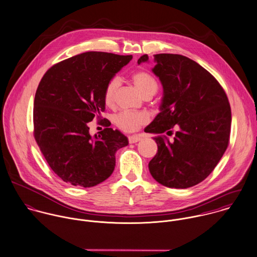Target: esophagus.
<instances>
[{
	"label": "esophagus",
	"instance_id": "obj_1",
	"mask_svg": "<svg viewBox=\"0 0 257 257\" xmlns=\"http://www.w3.org/2000/svg\"><path fill=\"white\" fill-rule=\"evenodd\" d=\"M141 139H142L141 135H132V136H129L128 141H129L130 144H134V143L139 142Z\"/></svg>",
	"mask_w": 257,
	"mask_h": 257
}]
</instances>
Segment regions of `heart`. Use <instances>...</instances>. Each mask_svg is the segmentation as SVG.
<instances>
[{
  "instance_id": "b5f03b06",
  "label": "heart",
  "mask_w": 257,
  "mask_h": 257,
  "mask_svg": "<svg viewBox=\"0 0 257 257\" xmlns=\"http://www.w3.org/2000/svg\"><path fill=\"white\" fill-rule=\"evenodd\" d=\"M132 80L137 86L139 91L146 96H153L157 89L158 84L154 77L147 71L139 70L133 73ZM119 78L112 77L106 84L104 89V101L107 105H112L115 101L116 93L119 88ZM149 120V117L144 112H131V111H122L115 115L114 122L115 124L125 132H134L142 125L146 124Z\"/></svg>"
}]
</instances>
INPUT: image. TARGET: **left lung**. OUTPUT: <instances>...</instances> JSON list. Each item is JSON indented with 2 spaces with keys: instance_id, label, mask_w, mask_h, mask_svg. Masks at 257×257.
I'll use <instances>...</instances> for the list:
<instances>
[{
  "instance_id": "obj_1",
  "label": "left lung",
  "mask_w": 257,
  "mask_h": 257,
  "mask_svg": "<svg viewBox=\"0 0 257 257\" xmlns=\"http://www.w3.org/2000/svg\"><path fill=\"white\" fill-rule=\"evenodd\" d=\"M147 60L144 54L138 63ZM153 72L162 82L164 97L161 112L145 128L158 134V151L149 171L163 186L187 189L203 182L224 154L230 136V105L219 82L196 61L173 53L156 54ZM173 134V141L165 136Z\"/></svg>"
}]
</instances>
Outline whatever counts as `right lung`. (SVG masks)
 Segmentation results:
<instances>
[{
    "label": "right lung",
    "instance_id": "obj_1",
    "mask_svg": "<svg viewBox=\"0 0 257 257\" xmlns=\"http://www.w3.org/2000/svg\"><path fill=\"white\" fill-rule=\"evenodd\" d=\"M131 59L132 55L83 52L55 63L43 76L34 102V136L63 182L90 188L113 173L115 153L128 145V139L108 125L92 138L88 122L100 120L107 82Z\"/></svg>",
    "mask_w": 257,
    "mask_h": 257
}]
</instances>
